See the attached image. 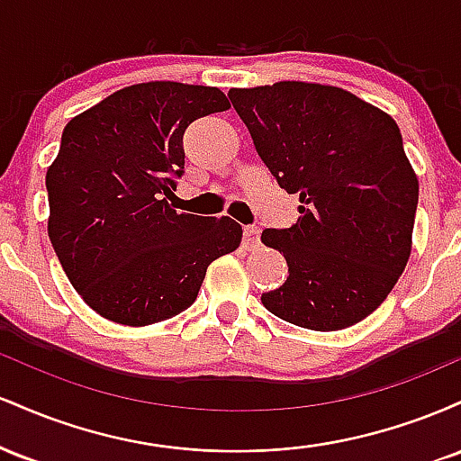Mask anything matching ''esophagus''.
<instances>
[{
	"label": "esophagus",
	"mask_w": 461,
	"mask_h": 461,
	"mask_svg": "<svg viewBox=\"0 0 461 461\" xmlns=\"http://www.w3.org/2000/svg\"><path fill=\"white\" fill-rule=\"evenodd\" d=\"M242 236H245V242L249 247L258 245L260 242V227L258 225H247L245 230H242Z\"/></svg>",
	"instance_id": "1"
}]
</instances>
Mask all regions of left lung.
I'll use <instances>...</instances> for the list:
<instances>
[{
	"label": "left lung",
	"mask_w": 461,
	"mask_h": 461,
	"mask_svg": "<svg viewBox=\"0 0 461 461\" xmlns=\"http://www.w3.org/2000/svg\"><path fill=\"white\" fill-rule=\"evenodd\" d=\"M230 99L258 156L301 201L293 227L262 231L288 262V279L262 294L264 308L314 331L366 319L411 253L418 179L399 125L327 84L231 88Z\"/></svg>",
	"instance_id": "obj_1"
}]
</instances>
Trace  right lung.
Instances as JSON below:
<instances>
[{"label": "right lung", "mask_w": 461, "mask_h": 461, "mask_svg": "<svg viewBox=\"0 0 461 461\" xmlns=\"http://www.w3.org/2000/svg\"><path fill=\"white\" fill-rule=\"evenodd\" d=\"M227 108L214 86L145 82L67 123L45 176L47 234L68 282L104 319H171L194 303L210 264L240 245L230 216L177 212L167 201L184 173V131Z\"/></svg>", "instance_id": "right-lung-1"}]
</instances>
